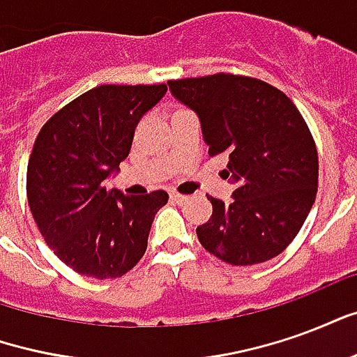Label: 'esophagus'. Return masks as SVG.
<instances>
[{
    "instance_id": "obj_1",
    "label": "esophagus",
    "mask_w": 357,
    "mask_h": 357,
    "mask_svg": "<svg viewBox=\"0 0 357 357\" xmlns=\"http://www.w3.org/2000/svg\"><path fill=\"white\" fill-rule=\"evenodd\" d=\"M170 201L176 202V204H185L187 197L185 195H179V193H172L170 195Z\"/></svg>"
}]
</instances>
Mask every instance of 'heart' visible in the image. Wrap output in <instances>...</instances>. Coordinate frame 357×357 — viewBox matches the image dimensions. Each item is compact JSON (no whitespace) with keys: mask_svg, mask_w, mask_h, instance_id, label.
<instances>
[{"mask_svg":"<svg viewBox=\"0 0 357 357\" xmlns=\"http://www.w3.org/2000/svg\"><path fill=\"white\" fill-rule=\"evenodd\" d=\"M178 112H183V110H176V114H178Z\"/></svg>","mask_w":357,"mask_h":357,"instance_id":"1","label":"heart"}]
</instances>
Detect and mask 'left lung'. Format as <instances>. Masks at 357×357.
Listing matches in <instances>:
<instances>
[{"label":"left lung","instance_id":"obj_1","mask_svg":"<svg viewBox=\"0 0 357 357\" xmlns=\"http://www.w3.org/2000/svg\"><path fill=\"white\" fill-rule=\"evenodd\" d=\"M201 118L208 155L227 158L233 201L210 197L212 216L197 227L210 255L252 266L281 255L317 193V149L296 105L268 82L218 73L168 82Z\"/></svg>","mask_w":357,"mask_h":357}]
</instances>
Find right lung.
I'll return each instance as SVG.
<instances>
[{
  "label": "right lung",
  "mask_w": 357,
  "mask_h": 357,
  "mask_svg": "<svg viewBox=\"0 0 357 357\" xmlns=\"http://www.w3.org/2000/svg\"><path fill=\"white\" fill-rule=\"evenodd\" d=\"M166 84L89 89L43 124L28 160L30 212L47 247L76 273L116 279L147 250L166 191L128 197L105 187L130 155L135 126Z\"/></svg>",
  "instance_id": "right-lung-1"
}]
</instances>
